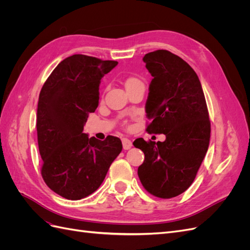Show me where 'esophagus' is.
Masks as SVG:
<instances>
[{
  "label": "esophagus",
  "mask_w": 250,
  "mask_h": 250,
  "mask_svg": "<svg viewBox=\"0 0 250 250\" xmlns=\"http://www.w3.org/2000/svg\"><path fill=\"white\" fill-rule=\"evenodd\" d=\"M122 144H123V148L125 150H128V149H130L132 147V142L127 138L122 139Z\"/></svg>",
  "instance_id": "1"
}]
</instances>
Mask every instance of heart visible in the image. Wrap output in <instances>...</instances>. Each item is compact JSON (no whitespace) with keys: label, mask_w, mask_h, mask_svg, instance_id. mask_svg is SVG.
<instances>
[{"label":"heart","mask_w":250,"mask_h":250,"mask_svg":"<svg viewBox=\"0 0 250 250\" xmlns=\"http://www.w3.org/2000/svg\"><path fill=\"white\" fill-rule=\"evenodd\" d=\"M138 82H140V80L135 79V78H129V79L126 81V87L127 86H130V85L134 84V83H138Z\"/></svg>","instance_id":"1"}]
</instances>
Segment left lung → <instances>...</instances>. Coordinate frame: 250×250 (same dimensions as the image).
Listing matches in <instances>:
<instances>
[{
  "instance_id": "8db88e82",
  "label": "left lung",
  "mask_w": 250,
  "mask_h": 250,
  "mask_svg": "<svg viewBox=\"0 0 250 250\" xmlns=\"http://www.w3.org/2000/svg\"><path fill=\"white\" fill-rule=\"evenodd\" d=\"M152 76L146 101L148 132L164 133V142L140 138L134 147L145 154L138 169L143 187L156 197L172 198L192 185L208 148L210 123L197 74L167 50L143 58Z\"/></svg>"
}]
</instances>
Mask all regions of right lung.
I'll return each mask as SVG.
<instances>
[{
  "instance_id": "1",
  "label": "right lung",
  "mask_w": 250,
  "mask_h": 250,
  "mask_svg": "<svg viewBox=\"0 0 250 250\" xmlns=\"http://www.w3.org/2000/svg\"><path fill=\"white\" fill-rule=\"evenodd\" d=\"M117 64L72 55L58 63L41 90L36 128L42 176L63 198L79 200L94 193L122 151L117 137L100 141L83 132L88 113L99 104L101 79Z\"/></svg>"
}]
</instances>
